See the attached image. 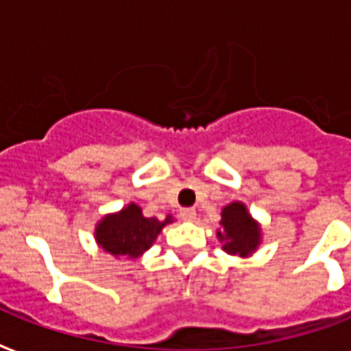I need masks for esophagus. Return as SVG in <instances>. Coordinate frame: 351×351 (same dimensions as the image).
<instances>
[{"label": "esophagus", "mask_w": 351, "mask_h": 351, "mask_svg": "<svg viewBox=\"0 0 351 351\" xmlns=\"http://www.w3.org/2000/svg\"><path fill=\"white\" fill-rule=\"evenodd\" d=\"M180 219L184 220V222H193V220L197 219V211H195V209H191V208L182 209Z\"/></svg>", "instance_id": "1"}]
</instances>
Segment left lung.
I'll list each match as a JSON object with an SVG mask.
<instances>
[{"label": "left lung", "instance_id": "left-lung-1", "mask_svg": "<svg viewBox=\"0 0 351 351\" xmlns=\"http://www.w3.org/2000/svg\"><path fill=\"white\" fill-rule=\"evenodd\" d=\"M220 228L217 230V239L222 244V250L233 256L247 258L262 244V228L253 217L244 202L234 200L222 208Z\"/></svg>", "mask_w": 351, "mask_h": 351}]
</instances>
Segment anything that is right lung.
Segmentation results:
<instances>
[{
	"instance_id": "add662e5",
	"label": "right lung",
	"mask_w": 351,
	"mask_h": 351,
	"mask_svg": "<svg viewBox=\"0 0 351 351\" xmlns=\"http://www.w3.org/2000/svg\"><path fill=\"white\" fill-rule=\"evenodd\" d=\"M173 217L167 215L165 220L143 217L142 208L134 202L104 215L95 228V240L100 250L112 255L114 258L136 261L154 244L165 226L173 222Z\"/></svg>"
}]
</instances>
